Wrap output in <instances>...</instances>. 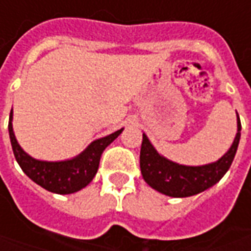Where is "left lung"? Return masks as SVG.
<instances>
[{"label": "left lung", "instance_id": "obj_1", "mask_svg": "<svg viewBox=\"0 0 251 251\" xmlns=\"http://www.w3.org/2000/svg\"><path fill=\"white\" fill-rule=\"evenodd\" d=\"M239 138L241 121L237 113V134L230 149L215 163L192 167L175 163L161 156L144 133L140 152L142 177L153 189L171 198H187L200 194L215 185L226 175L235 157Z\"/></svg>", "mask_w": 251, "mask_h": 251}]
</instances>
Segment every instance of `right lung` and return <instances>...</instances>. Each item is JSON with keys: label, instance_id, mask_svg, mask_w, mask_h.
I'll return each mask as SVG.
<instances>
[{"label": "right lung", "instance_id": "right-lung-1", "mask_svg": "<svg viewBox=\"0 0 251 251\" xmlns=\"http://www.w3.org/2000/svg\"><path fill=\"white\" fill-rule=\"evenodd\" d=\"M13 110L9 117V137L13 149L14 157L24 171V174L50 192L59 195H68L77 192L93 181L98 172L99 160L106 148L120 136L124 129L111 133L93 141L82 153L70 160L63 161H44L37 160L25 152L16 140L13 131Z\"/></svg>", "mask_w": 251, "mask_h": 251}]
</instances>
